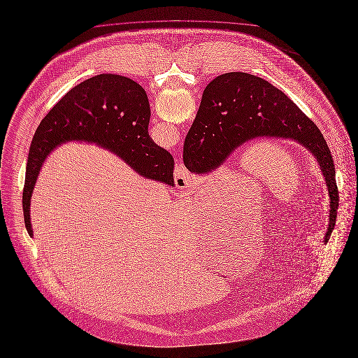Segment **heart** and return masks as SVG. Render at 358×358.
Instances as JSON below:
<instances>
[{
  "label": "heart",
  "mask_w": 358,
  "mask_h": 358,
  "mask_svg": "<svg viewBox=\"0 0 358 358\" xmlns=\"http://www.w3.org/2000/svg\"><path fill=\"white\" fill-rule=\"evenodd\" d=\"M217 248V252L215 253H218L220 256L218 257H224V256H226V249H227V245H222V246H215Z\"/></svg>",
  "instance_id": "obj_1"
}]
</instances>
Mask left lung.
I'll return each instance as SVG.
<instances>
[{"instance_id": "obj_1", "label": "left lung", "mask_w": 358, "mask_h": 358, "mask_svg": "<svg viewBox=\"0 0 358 358\" xmlns=\"http://www.w3.org/2000/svg\"><path fill=\"white\" fill-rule=\"evenodd\" d=\"M262 137L295 141L317 159L330 196L327 243L339 202L333 156L318 127L263 78L227 73L207 85L185 140V166L191 173L207 175L224 166L237 148Z\"/></svg>"}]
</instances>
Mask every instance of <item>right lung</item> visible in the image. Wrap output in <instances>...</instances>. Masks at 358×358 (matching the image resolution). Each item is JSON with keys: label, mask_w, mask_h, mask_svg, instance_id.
I'll list each match as a JSON object with an SVG mask.
<instances>
[{"label": "right lung", "mask_w": 358, "mask_h": 358, "mask_svg": "<svg viewBox=\"0 0 358 358\" xmlns=\"http://www.w3.org/2000/svg\"><path fill=\"white\" fill-rule=\"evenodd\" d=\"M145 90L127 76L101 74L71 89L48 112L34 136L22 189L25 227L34 237L31 198L41 167L57 145L96 144L121 157L138 175L173 187V157L148 133Z\"/></svg>", "instance_id": "add662e5"}]
</instances>
